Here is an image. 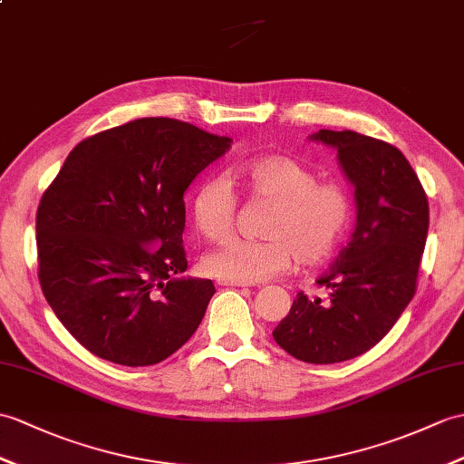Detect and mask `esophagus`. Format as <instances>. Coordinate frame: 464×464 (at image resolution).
Wrapping results in <instances>:
<instances>
[{
	"label": "esophagus",
	"instance_id": "obj_1",
	"mask_svg": "<svg viewBox=\"0 0 464 464\" xmlns=\"http://www.w3.org/2000/svg\"><path fill=\"white\" fill-rule=\"evenodd\" d=\"M218 285H221V286H251V283H243V281H229V278H219Z\"/></svg>",
	"mask_w": 464,
	"mask_h": 464
}]
</instances>
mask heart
<instances>
[{"mask_svg":"<svg viewBox=\"0 0 464 464\" xmlns=\"http://www.w3.org/2000/svg\"><path fill=\"white\" fill-rule=\"evenodd\" d=\"M253 199L273 203L263 235L266 239H231L203 258L208 275L229 281L258 283L293 266L326 263L346 237L353 203L340 181H318V174L285 154L258 156L241 168ZM239 199L227 176L199 183L191 201L198 231L209 241H223L235 229Z\"/></svg>","mask_w":464,"mask_h":464,"instance_id":"obj_1","label":"heart"}]
</instances>
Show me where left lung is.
I'll use <instances>...</instances> for the list:
<instances>
[{"label":"left lung","instance_id":"left-lung-1","mask_svg":"<svg viewBox=\"0 0 464 464\" xmlns=\"http://www.w3.org/2000/svg\"><path fill=\"white\" fill-rule=\"evenodd\" d=\"M310 140L336 148L358 218L348 246L316 281L330 296L298 293L273 338L300 362L338 363L373 348L411 303L429 203L411 164L383 140L352 130H320Z\"/></svg>","mask_w":464,"mask_h":464}]
</instances>
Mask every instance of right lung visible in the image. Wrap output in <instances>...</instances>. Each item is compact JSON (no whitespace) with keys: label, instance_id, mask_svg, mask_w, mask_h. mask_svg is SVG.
<instances>
[{"label":"right lung","instance_id":"add662e5","mask_svg":"<svg viewBox=\"0 0 464 464\" xmlns=\"http://www.w3.org/2000/svg\"><path fill=\"white\" fill-rule=\"evenodd\" d=\"M231 142L174 118H138L72 148L37 209L39 283L86 350L154 365L198 330L215 286L181 276L183 193Z\"/></svg>","mask_w":464,"mask_h":464}]
</instances>
